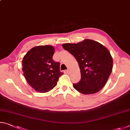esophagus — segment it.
Masks as SVG:
<instances>
[{
    "mask_svg": "<svg viewBox=\"0 0 130 130\" xmlns=\"http://www.w3.org/2000/svg\"><path fill=\"white\" fill-rule=\"evenodd\" d=\"M66 72L67 73H69V72H70L69 70H66Z\"/></svg>",
    "mask_w": 130,
    "mask_h": 130,
    "instance_id": "1",
    "label": "esophagus"
}]
</instances>
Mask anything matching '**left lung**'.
Masks as SVG:
<instances>
[{
    "instance_id": "8db88e82",
    "label": "left lung",
    "mask_w": 130,
    "mask_h": 130,
    "mask_svg": "<svg viewBox=\"0 0 130 130\" xmlns=\"http://www.w3.org/2000/svg\"><path fill=\"white\" fill-rule=\"evenodd\" d=\"M63 47L75 57L80 68L81 79L73 84L75 89L83 94H94L101 90L112 70L113 60L108 49L90 39L76 44L64 43Z\"/></svg>"
}]
</instances>
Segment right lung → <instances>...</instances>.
Segmentation results:
<instances>
[{"label":"right lung","instance_id":"right-lung-1","mask_svg":"<svg viewBox=\"0 0 130 130\" xmlns=\"http://www.w3.org/2000/svg\"><path fill=\"white\" fill-rule=\"evenodd\" d=\"M54 50L51 45H39L27 52L23 59L24 76L36 91H50L56 86L59 77L63 74L60 71V63L52 59Z\"/></svg>","mask_w":130,"mask_h":130}]
</instances>
